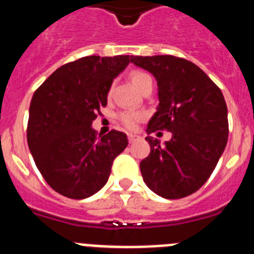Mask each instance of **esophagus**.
<instances>
[{
  "mask_svg": "<svg viewBox=\"0 0 254 254\" xmlns=\"http://www.w3.org/2000/svg\"><path fill=\"white\" fill-rule=\"evenodd\" d=\"M127 137H128L129 142H134V141L140 138V136H137V134L134 133H127Z\"/></svg>",
  "mask_w": 254,
  "mask_h": 254,
  "instance_id": "1",
  "label": "esophagus"
}]
</instances>
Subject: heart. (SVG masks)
<instances>
[{
  "mask_svg": "<svg viewBox=\"0 0 254 254\" xmlns=\"http://www.w3.org/2000/svg\"><path fill=\"white\" fill-rule=\"evenodd\" d=\"M131 81L132 84H133V86L140 91L147 82H152V78L149 73L143 72V71H133V72L131 73ZM142 118L143 114L140 113V112L125 111L121 112V113L118 114V120H120L127 128H134Z\"/></svg>",
  "mask_w": 254,
  "mask_h": 254,
  "instance_id": "b5f03b06",
  "label": "heart"
}]
</instances>
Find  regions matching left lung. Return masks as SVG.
<instances>
[{
  "mask_svg": "<svg viewBox=\"0 0 254 254\" xmlns=\"http://www.w3.org/2000/svg\"><path fill=\"white\" fill-rule=\"evenodd\" d=\"M133 64L158 81V111L147 125L150 154L140 163L147 187L168 199L183 198L202 187L228 142V108L219 87L202 69L174 56H132ZM167 129L164 145L150 133Z\"/></svg>",
  "mask_w": 254,
  "mask_h": 254,
  "instance_id": "1",
  "label": "left lung"
}]
</instances>
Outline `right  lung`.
I'll list each match as a JSON object with an SVG mask.
<instances>
[{
  "instance_id": "obj_1",
  "label": "right lung",
  "mask_w": 254,
  "mask_h": 254,
  "mask_svg": "<svg viewBox=\"0 0 254 254\" xmlns=\"http://www.w3.org/2000/svg\"><path fill=\"white\" fill-rule=\"evenodd\" d=\"M129 62V56L82 57L56 69L35 90L29 149L40 174L62 196L82 199L102 190L114 159L128 145L123 132L98 137L91 125Z\"/></svg>"
}]
</instances>
